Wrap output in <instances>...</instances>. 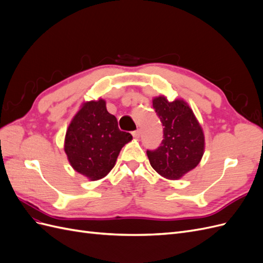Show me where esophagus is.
Segmentation results:
<instances>
[{
    "instance_id": "34e87169",
    "label": "esophagus",
    "mask_w": 263,
    "mask_h": 263,
    "mask_svg": "<svg viewBox=\"0 0 263 263\" xmlns=\"http://www.w3.org/2000/svg\"><path fill=\"white\" fill-rule=\"evenodd\" d=\"M132 134H133V136H134L135 138H139V137H140V130H139V129L133 132Z\"/></svg>"
}]
</instances>
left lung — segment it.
I'll use <instances>...</instances> for the list:
<instances>
[{
	"label": "left lung",
	"instance_id": "obj_1",
	"mask_svg": "<svg viewBox=\"0 0 263 263\" xmlns=\"http://www.w3.org/2000/svg\"><path fill=\"white\" fill-rule=\"evenodd\" d=\"M163 126V139L156 150H147L151 166L169 180H178L200 163L204 134L193 110L183 100L169 102L163 95L153 100Z\"/></svg>",
	"mask_w": 263,
	"mask_h": 263
}]
</instances>
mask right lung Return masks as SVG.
Instances as JSON below:
<instances>
[{
	"label": "right lung",
	"mask_w": 263,
	"mask_h": 263,
	"mask_svg": "<svg viewBox=\"0 0 263 263\" xmlns=\"http://www.w3.org/2000/svg\"><path fill=\"white\" fill-rule=\"evenodd\" d=\"M133 136L118 128L117 119L106 109L104 100L86 102L71 121L65 151L72 168L97 181L114 168L119 151Z\"/></svg>",
	"instance_id": "obj_1"
}]
</instances>
